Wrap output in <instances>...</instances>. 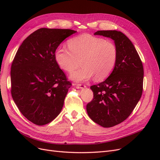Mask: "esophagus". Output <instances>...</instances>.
Returning <instances> with one entry per match:
<instances>
[{
    "label": "esophagus",
    "mask_w": 160,
    "mask_h": 160,
    "mask_svg": "<svg viewBox=\"0 0 160 160\" xmlns=\"http://www.w3.org/2000/svg\"><path fill=\"white\" fill-rule=\"evenodd\" d=\"M75 85H76L77 88L78 89H84L86 88V86L83 84H75Z\"/></svg>",
    "instance_id": "obj_1"
}]
</instances>
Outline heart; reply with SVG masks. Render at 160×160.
<instances>
[{
    "mask_svg": "<svg viewBox=\"0 0 160 160\" xmlns=\"http://www.w3.org/2000/svg\"><path fill=\"white\" fill-rule=\"evenodd\" d=\"M69 49L63 45L57 47L55 59L63 71L70 72L81 62L82 67L72 72L70 78L77 82L88 81L95 76L102 80L113 71L118 60V49L113 42L105 38L83 34L68 42Z\"/></svg>",
    "mask_w": 160,
    "mask_h": 160,
    "instance_id": "obj_1",
    "label": "heart"
}]
</instances>
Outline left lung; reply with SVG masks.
<instances>
[{"mask_svg": "<svg viewBox=\"0 0 160 160\" xmlns=\"http://www.w3.org/2000/svg\"><path fill=\"white\" fill-rule=\"evenodd\" d=\"M95 35L114 41L118 60L104 81L91 86L93 99L87 105L89 118L103 128H111L126 119L138 104L143 91V68L134 45L118 31H98Z\"/></svg>", "mask_w": 160, "mask_h": 160, "instance_id": "left-lung-1", "label": "left lung"}]
</instances>
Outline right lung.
Returning a JSON list of instances; mask_svg holds the SVG:
<instances>
[{
  "label": "right lung",
  "mask_w": 160,
  "mask_h": 160,
  "mask_svg": "<svg viewBox=\"0 0 160 160\" xmlns=\"http://www.w3.org/2000/svg\"><path fill=\"white\" fill-rule=\"evenodd\" d=\"M77 31L42 28L22 42L11 65V95L21 113L37 125L55 119L71 82L57 65L55 51Z\"/></svg>",
  "instance_id": "1"
}]
</instances>
